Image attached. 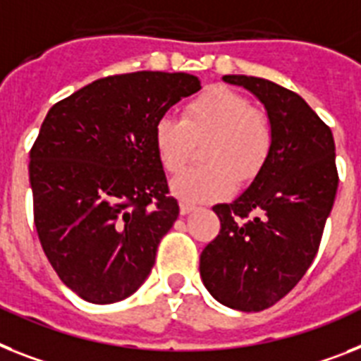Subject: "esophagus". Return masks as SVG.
<instances>
[{"label":"esophagus","mask_w":361,"mask_h":361,"mask_svg":"<svg viewBox=\"0 0 361 361\" xmlns=\"http://www.w3.org/2000/svg\"><path fill=\"white\" fill-rule=\"evenodd\" d=\"M195 208H197V207H195V204H192V202H180V214H183V216L192 214Z\"/></svg>","instance_id":"1"}]
</instances>
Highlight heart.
Wrapping results in <instances>:
<instances>
[{
    "mask_svg": "<svg viewBox=\"0 0 361 361\" xmlns=\"http://www.w3.org/2000/svg\"><path fill=\"white\" fill-rule=\"evenodd\" d=\"M154 149L160 164L177 173L202 147L201 168L186 169L173 178L171 190L188 202L216 201L231 195L236 180L251 183L269 159L273 127L262 110L238 92L216 86L192 99L183 118L162 116L154 125Z\"/></svg>",
    "mask_w": 361,
    "mask_h": 361,
    "instance_id": "heart-1",
    "label": "heart"
}]
</instances>
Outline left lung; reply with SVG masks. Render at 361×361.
Instances as JSON below:
<instances>
[{
    "instance_id": "1",
    "label": "left lung",
    "mask_w": 361,
    "mask_h": 361,
    "mask_svg": "<svg viewBox=\"0 0 361 361\" xmlns=\"http://www.w3.org/2000/svg\"><path fill=\"white\" fill-rule=\"evenodd\" d=\"M258 97L273 127L269 159L231 204L201 252L202 284L240 312H260L293 290L312 266L338 192L334 136L299 94L267 79L225 75Z\"/></svg>"
}]
</instances>
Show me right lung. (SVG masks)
I'll use <instances>...</instances> for the list:
<instances>
[{
	"label": "right lung",
	"mask_w": 361,
	"mask_h": 361,
	"mask_svg": "<svg viewBox=\"0 0 361 361\" xmlns=\"http://www.w3.org/2000/svg\"><path fill=\"white\" fill-rule=\"evenodd\" d=\"M199 90L190 73L136 71L94 80L47 112L29 153L35 227L59 279L80 299H127L153 269L178 217L154 125Z\"/></svg>",
	"instance_id": "add662e5"
}]
</instances>
